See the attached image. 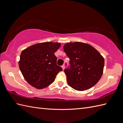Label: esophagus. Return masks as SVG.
Segmentation results:
<instances>
[{"label": "esophagus", "mask_w": 123, "mask_h": 123, "mask_svg": "<svg viewBox=\"0 0 123 123\" xmlns=\"http://www.w3.org/2000/svg\"><path fill=\"white\" fill-rule=\"evenodd\" d=\"M62 68L63 70H64V69H65V65H63L62 66Z\"/></svg>", "instance_id": "esophagus-1"}]
</instances>
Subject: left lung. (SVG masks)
Here are the masks:
<instances>
[{
    "label": "left lung",
    "instance_id": "obj_1",
    "mask_svg": "<svg viewBox=\"0 0 123 123\" xmlns=\"http://www.w3.org/2000/svg\"><path fill=\"white\" fill-rule=\"evenodd\" d=\"M64 50L70 58V67L64 70L70 86L78 91L94 86L103 73L101 54L90 44L80 42L67 43Z\"/></svg>",
    "mask_w": 123,
    "mask_h": 123
}]
</instances>
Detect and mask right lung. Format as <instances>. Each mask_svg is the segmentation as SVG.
<instances>
[{
    "label": "right lung",
    "mask_w": 123,
    "mask_h": 123,
    "mask_svg": "<svg viewBox=\"0 0 123 123\" xmlns=\"http://www.w3.org/2000/svg\"><path fill=\"white\" fill-rule=\"evenodd\" d=\"M61 44L45 42L35 44L21 52L19 67L25 79L32 86L41 89L54 82L62 70L54 54Z\"/></svg>",
    "instance_id": "1"
}]
</instances>
